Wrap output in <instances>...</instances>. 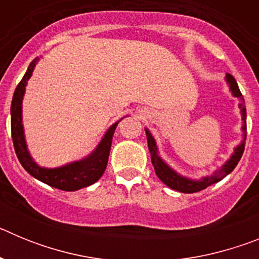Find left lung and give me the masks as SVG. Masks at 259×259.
Here are the masks:
<instances>
[{"instance_id":"8db88e82","label":"left lung","mask_w":259,"mask_h":259,"mask_svg":"<svg viewBox=\"0 0 259 259\" xmlns=\"http://www.w3.org/2000/svg\"><path fill=\"white\" fill-rule=\"evenodd\" d=\"M224 80L227 81L228 87H230V92L232 93L233 97H237L240 100L239 109L240 113H241V120H242V140L241 143L237 146L233 148V153L227 161L222 164L221 168L215 170L211 175L203 176L201 179H191V178H187V176L180 175L178 171H175L171 166H168V163L162 159V157L159 155V150H158L157 143H155V139L153 137V135L150 134V131L148 128H145L146 139H148V148H149L150 155H152V163L154 166V171L157 174V176L164 184L171 189H175V191H179L182 193H194V192H200L202 189L207 188L209 185L215 184V183L221 182L223 178L231 174L233 171V168L237 166L240 158H241L244 149H245V139H246V107H245V101H244V97H242L241 92H240L239 85H237L236 80L231 74H226Z\"/></svg>"}]
</instances>
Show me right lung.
<instances>
[{
    "mask_svg": "<svg viewBox=\"0 0 259 259\" xmlns=\"http://www.w3.org/2000/svg\"><path fill=\"white\" fill-rule=\"evenodd\" d=\"M37 62L38 57L29 63L26 74L14 92L13 101H11V137H13L14 149H15L20 164L35 179L50 185L53 188L62 189V191L72 192L85 188V187L95 184L104 175L107 161H109L114 132H115L118 123L119 122L114 123L113 125H110L95 150L89 153L87 157L81 158L79 161L66 163L63 166L53 167V168L37 164V162L32 158L28 150L24 127H23V97L26 93L27 83H28L29 77L32 76V72L35 70Z\"/></svg>",
    "mask_w": 259,
    "mask_h": 259,
    "instance_id": "obj_1",
    "label": "right lung"
}]
</instances>
